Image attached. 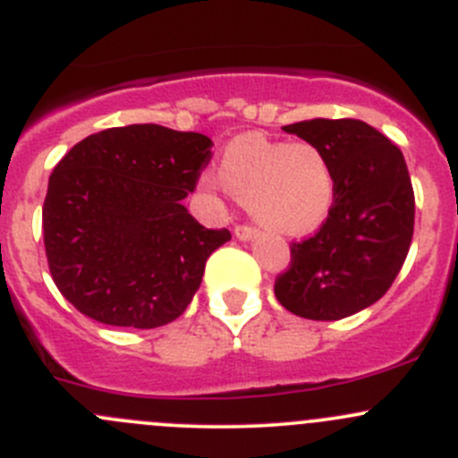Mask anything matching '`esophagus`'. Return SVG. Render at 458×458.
<instances>
[{
  "mask_svg": "<svg viewBox=\"0 0 458 458\" xmlns=\"http://www.w3.org/2000/svg\"><path fill=\"white\" fill-rule=\"evenodd\" d=\"M234 237H237L239 242H252V239L259 237V233L255 228H250V225H237V228H234Z\"/></svg>",
  "mask_w": 458,
  "mask_h": 458,
  "instance_id": "obj_1",
  "label": "esophagus"
}]
</instances>
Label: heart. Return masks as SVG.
<instances>
[{"label": "heart", "instance_id": "b5f03b06", "mask_svg": "<svg viewBox=\"0 0 458 458\" xmlns=\"http://www.w3.org/2000/svg\"><path fill=\"white\" fill-rule=\"evenodd\" d=\"M210 191H228L246 201L259 225L301 237L326 221L335 203V173L321 148L308 141H275L263 135L233 140L221 157Z\"/></svg>", "mask_w": 458, "mask_h": 458}]
</instances>
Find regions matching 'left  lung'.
I'll list each match as a JSON object with an SVG mask.
<instances>
[{
	"label": "left lung",
	"instance_id": "left-lung-1",
	"mask_svg": "<svg viewBox=\"0 0 458 458\" xmlns=\"http://www.w3.org/2000/svg\"><path fill=\"white\" fill-rule=\"evenodd\" d=\"M315 143L335 173V203L315 237L293 243L275 294L293 315L336 321L372 306L399 275L414 233V192L403 152L359 119L284 126Z\"/></svg>",
	"mask_w": 458,
	"mask_h": 458
}]
</instances>
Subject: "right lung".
<instances>
[{
    "label": "right lung",
    "mask_w": 458,
    "mask_h": 458,
    "mask_svg": "<svg viewBox=\"0 0 458 458\" xmlns=\"http://www.w3.org/2000/svg\"><path fill=\"white\" fill-rule=\"evenodd\" d=\"M210 148L199 132L132 123L86 137L55 165L41 210L46 257L81 315L150 330L186 310L208 257L230 242L183 206Z\"/></svg>",
    "instance_id": "1"
}]
</instances>
